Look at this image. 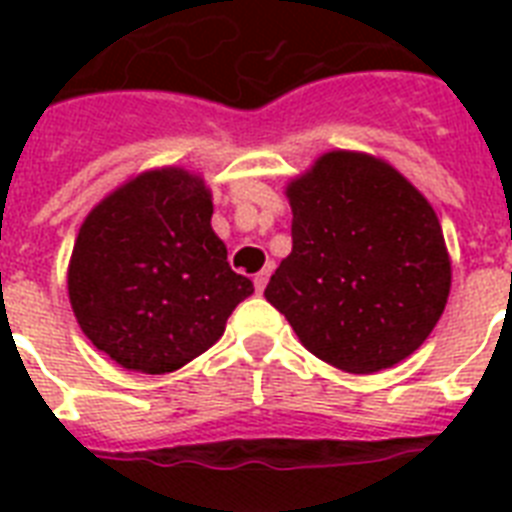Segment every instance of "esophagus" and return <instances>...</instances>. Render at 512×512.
<instances>
[{"mask_svg":"<svg viewBox=\"0 0 512 512\" xmlns=\"http://www.w3.org/2000/svg\"><path fill=\"white\" fill-rule=\"evenodd\" d=\"M268 276H271V271L255 273V289H257V292H263L265 284H268Z\"/></svg>","mask_w":512,"mask_h":512,"instance_id":"obj_1","label":"esophagus"}]
</instances>
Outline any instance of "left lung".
<instances>
[{"instance_id":"1","label":"left lung","mask_w":512,"mask_h":512,"mask_svg":"<svg viewBox=\"0 0 512 512\" xmlns=\"http://www.w3.org/2000/svg\"><path fill=\"white\" fill-rule=\"evenodd\" d=\"M292 252L265 300L313 356L350 374L404 361L428 340L452 289L430 201L385 159L329 151L287 185Z\"/></svg>"}]
</instances>
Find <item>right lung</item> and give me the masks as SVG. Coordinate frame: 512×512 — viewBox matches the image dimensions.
I'll list each match as a JSON object with an SVG mask.
<instances>
[{"label": "right lung", "mask_w": 512, "mask_h": 512, "mask_svg": "<svg viewBox=\"0 0 512 512\" xmlns=\"http://www.w3.org/2000/svg\"><path fill=\"white\" fill-rule=\"evenodd\" d=\"M255 292L212 231V191L183 167L130 177L84 217L68 300L87 340L130 372H175Z\"/></svg>", "instance_id": "obj_1"}]
</instances>
